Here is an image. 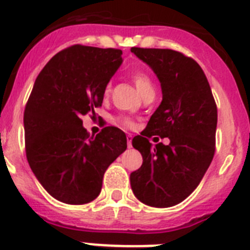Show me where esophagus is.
I'll use <instances>...</instances> for the list:
<instances>
[{
    "label": "esophagus",
    "instance_id": "1",
    "mask_svg": "<svg viewBox=\"0 0 250 250\" xmlns=\"http://www.w3.org/2000/svg\"><path fill=\"white\" fill-rule=\"evenodd\" d=\"M127 145L128 147H132V135H127Z\"/></svg>",
    "mask_w": 250,
    "mask_h": 250
}]
</instances>
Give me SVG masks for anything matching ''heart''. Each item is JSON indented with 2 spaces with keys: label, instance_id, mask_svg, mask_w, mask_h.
<instances>
[{
  "label": "heart",
  "instance_id": "b5f03b06",
  "mask_svg": "<svg viewBox=\"0 0 250 250\" xmlns=\"http://www.w3.org/2000/svg\"><path fill=\"white\" fill-rule=\"evenodd\" d=\"M133 81H135L136 87H137L138 93L140 94L144 93L145 90L152 89V83H151L150 77H148L145 72H141V71H137V72L133 73ZM109 90H110V86L108 85L105 87V94L109 93ZM119 122H121V125H123L125 127H127V128L133 127V122L129 118H121Z\"/></svg>",
  "mask_w": 250,
  "mask_h": 250
}]
</instances>
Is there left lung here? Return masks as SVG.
<instances>
[{"label": "left lung", "mask_w": 250, "mask_h": 250, "mask_svg": "<svg viewBox=\"0 0 250 250\" xmlns=\"http://www.w3.org/2000/svg\"><path fill=\"white\" fill-rule=\"evenodd\" d=\"M151 67L163 100L132 146L142 165L131 173L137 200L151 207L175 206L196 189L215 154L217 108L207 77L196 61L173 49L131 48ZM151 135L167 137V145L152 147Z\"/></svg>", "instance_id": "left-lung-1"}]
</instances>
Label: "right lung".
<instances>
[{
    "label": "right lung",
    "instance_id": "right-lung-1",
    "mask_svg": "<svg viewBox=\"0 0 250 250\" xmlns=\"http://www.w3.org/2000/svg\"><path fill=\"white\" fill-rule=\"evenodd\" d=\"M122 50L72 45L44 66L24 112L25 148L31 170L56 200L83 205L99 196L103 177L127 148L117 127L90 136L81 115L102 106Z\"/></svg>",
    "mask_w": 250,
    "mask_h": 250
}]
</instances>
